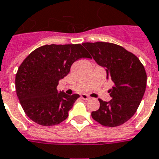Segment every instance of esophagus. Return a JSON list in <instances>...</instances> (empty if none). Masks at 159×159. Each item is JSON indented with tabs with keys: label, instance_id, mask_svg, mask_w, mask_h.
<instances>
[{
	"label": "esophagus",
	"instance_id": "1",
	"mask_svg": "<svg viewBox=\"0 0 159 159\" xmlns=\"http://www.w3.org/2000/svg\"><path fill=\"white\" fill-rule=\"evenodd\" d=\"M81 97H82V98L84 99V100H89V99H91L90 97L88 95H87V94H82Z\"/></svg>",
	"mask_w": 159,
	"mask_h": 159
}]
</instances>
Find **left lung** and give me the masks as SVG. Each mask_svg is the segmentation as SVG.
Instances as JSON below:
<instances>
[{
  "label": "left lung",
  "instance_id": "left-lung-1",
  "mask_svg": "<svg viewBox=\"0 0 159 159\" xmlns=\"http://www.w3.org/2000/svg\"><path fill=\"white\" fill-rule=\"evenodd\" d=\"M82 46L99 66L106 68L107 78L114 82L109 90L112 99H98L100 107L92 117L105 127L126 123L136 112L145 93L147 74L136 56L121 46L110 42H85Z\"/></svg>",
  "mask_w": 159,
  "mask_h": 159
}]
</instances>
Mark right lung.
<instances>
[{
	"instance_id": "add662e5",
	"label": "right lung",
	"mask_w": 159,
	"mask_h": 159,
	"mask_svg": "<svg viewBox=\"0 0 159 159\" xmlns=\"http://www.w3.org/2000/svg\"><path fill=\"white\" fill-rule=\"evenodd\" d=\"M92 58L82 44L45 45L30 53L16 75V91L26 116L37 124L53 126L68 117L80 96L58 93V82L73 62Z\"/></svg>"
}]
</instances>
